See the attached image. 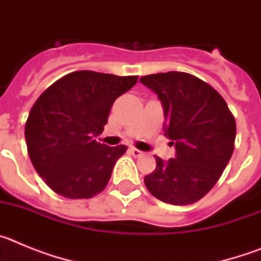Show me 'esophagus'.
<instances>
[{"mask_svg": "<svg viewBox=\"0 0 261 261\" xmlns=\"http://www.w3.org/2000/svg\"><path fill=\"white\" fill-rule=\"evenodd\" d=\"M129 153L132 154L133 156H136V158H137V156L144 155V151L138 150V149H136V147H130V149H129Z\"/></svg>", "mask_w": 261, "mask_h": 261, "instance_id": "obj_1", "label": "esophagus"}]
</instances>
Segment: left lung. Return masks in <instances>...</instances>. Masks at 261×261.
<instances>
[{
	"label": "left lung",
	"instance_id": "8db88e82",
	"mask_svg": "<svg viewBox=\"0 0 261 261\" xmlns=\"http://www.w3.org/2000/svg\"><path fill=\"white\" fill-rule=\"evenodd\" d=\"M140 82L162 103L165 136L175 146L167 162L155 155L156 167L144 177L149 192L172 205L199 201L218 181L234 150L237 125L222 96L183 71L145 75Z\"/></svg>",
	"mask_w": 261,
	"mask_h": 261
}]
</instances>
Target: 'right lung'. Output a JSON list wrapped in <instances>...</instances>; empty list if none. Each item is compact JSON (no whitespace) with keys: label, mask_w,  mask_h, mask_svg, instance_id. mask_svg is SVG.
I'll use <instances>...</instances> for the list:
<instances>
[{"label":"right lung","mask_w":261,"mask_h":261,"mask_svg":"<svg viewBox=\"0 0 261 261\" xmlns=\"http://www.w3.org/2000/svg\"><path fill=\"white\" fill-rule=\"evenodd\" d=\"M137 78L74 71L39 96L24 137L32 165L50 190L68 199H90L105 190L126 146L111 147L94 137L103 132L116 98Z\"/></svg>","instance_id":"obj_1"}]
</instances>
